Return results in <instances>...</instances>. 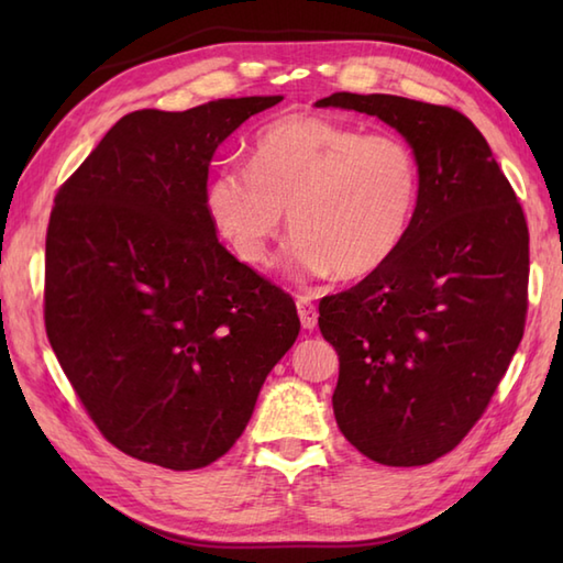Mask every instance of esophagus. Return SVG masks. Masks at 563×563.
I'll use <instances>...</instances> for the list:
<instances>
[{"mask_svg":"<svg viewBox=\"0 0 563 563\" xmlns=\"http://www.w3.org/2000/svg\"><path fill=\"white\" fill-rule=\"evenodd\" d=\"M297 314H300V321H302L305 329L312 331L317 327L319 312H317V307H314L312 300H309V297H297Z\"/></svg>","mask_w":563,"mask_h":563,"instance_id":"1","label":"esophagus"}]
</instances>
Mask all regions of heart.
Returning <instances> with one entry per match:
<instances>
[{"mask_svg": "<svg viewBox=\"0 0 563 563\" xmlns=\"http://www.w3.org/2000/svg\"><path fill=\"white\" fill-rule=\"evenodd\" d=\"M421 169L409 142L319 113L261 130L251 162L222 164L206 186L208 218L234 256L266 266L290 210V256L302 275L353 280L397 254L416 212Z\"/></svg>", "mask_w": 563, "mask_h": 563, "instance_id": "heart-1", "label": "heart"}]
</instances>
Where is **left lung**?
Instances as JSON below:
<instances>
[{
	"mask_svg": "<svg viewBox=\"0 0 563 563\" xmlns=\"http://www.w3.org/2000/svg\"><path fill=\"white\" fill-rule=\"evenodd\" d=\"M319 109L377 115L416 152V212L385 266L319 302L339 353L333 416L387 466L435 462L492 401L528 314L530 234L516 190L470 118L391 93L339 91Z\"/></svg>",
	"mask_w": 563,
	"mask_h": 563,
	"instance_id": "1",
	"label": "left lung"
}]
</instances>
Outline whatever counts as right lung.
<instances>
[{"instance_id": "1", "label": "right lung", "mask_w": 563, "mask_h": 563, "mask_svg": "<svg viewBox=\"0 0 563 563\" xmlns=\"http://www.w3.org/2000/svg\"><path fill=\"white\" fill-rule=\"evenodd\" d=\"M283 97L123 115L57 190L45 239V331L103 438L174 472L244 433L292 349L290 295L218 242L212 154Z\"/></svg>"}]
</instances>
